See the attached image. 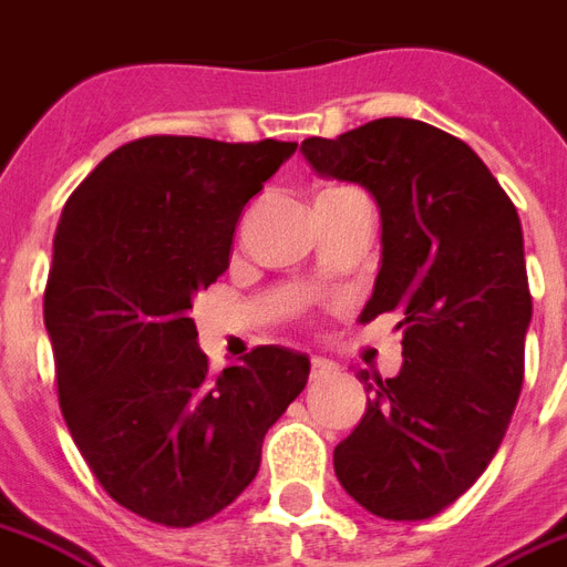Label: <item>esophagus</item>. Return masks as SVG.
<instances>
[{
    "mask_svg": "<svg viewBox=\"0 0 567 567\" xmlns=\"http://www.w3.org/2000/svg\"><path fill=\"white\" fill-rule=\"evenodd\" d=\"M334 370V363L326 361V358H311V375H326V372Z\"/></svg>",
    "mask_w": 567,
    "mask_h": 567,
    "instance_id": "1",
    "label": "esophagus"
}]
</instances>
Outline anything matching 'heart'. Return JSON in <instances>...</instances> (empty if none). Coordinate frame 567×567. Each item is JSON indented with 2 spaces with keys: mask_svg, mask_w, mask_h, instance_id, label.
<instances>
[{
  "mask_svg": "<svg viewBox=\"0 0 567 567\" xmlns=\"http://www.w3.org/2000/svg\"><path fill=\"white\" fill-rule=\"evenodd\" d=\"M334 192H343V188H331V192H323V195H334ZM320 195V197H323Z\"/></svg>",
  "mask_w": 567,
  "mask_h": 567,
  "instance_id": "obj_1",
  "label": "heart"
}]
</instances>
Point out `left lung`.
Returning a JSON list of instances; mask_svg holds the SVG:
<instances>
[{
  "instance_id": "1",
  "label": "left lung",
  "mask_w": 567,
  "mask_h": 567,
  "mask_svg": "<svg viewBox=\"0 0 567 567\" xmlns=\"http://www.w3.org/2000/svg\"><path fill=\"white\" fill-rule=\"evenodd\" d=\"M299 151L315 174L375 197L381 265L361 323L402 317V370H358L372 399L334 449V475L372 515L422 522L483 475L522 393V220L481 156L434 124L375 118Z\"/></svg>"
}]
</instances>
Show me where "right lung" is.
Here are the masks:
<instances>
[{
  "mask_svg": "<svg viewBox=\"0 0 567 567\" xmlns=\"http://www.w3.org/2000/svg\"><path fill=\"white\" fill-rule=\"evenodd\" d=\"M297 142L145 136L63 206L45 331L69 434L113 501L192 527L241 495L311 361L259 347L212 375L192 302L229 268L241 209Z\"/></svg>",
  "mask_w": 567,
  "mask_h": 567,
  "instance_id": "add662e5",
  "label": "right lung"
}]
</instances>
